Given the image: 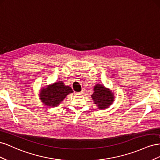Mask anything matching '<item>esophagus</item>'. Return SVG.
I'll return each mask as SVG.
<instances>
[{
  "label": "esophagus",
  "instance_id": "34e87169",
  "mask_svg": "<svg viewBox=\"0 0 160 160\" xmlns=\"http://www.w3.org/2000/svg\"><path fill=\"white\" fill-rule=\"evenodd\" d=\"M85 90L84 89H83V90H81V92H79V94H83V93H85Z\"/></svg>",
  "mask_w": 160,
  "mask_h": 160
}]
</instances>
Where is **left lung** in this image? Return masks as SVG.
Wrapping results in <instances>:
<instances>
[{"label":"left lung","mask_w":160,"mask_h":160,"mask_svg":"<svg viewBox=\"0 0 160 160\" xmlns=\"http://www.w3.org/2000/svg\"><path fill=\"white\" fill-rule=\"evenodd\" d=\"M91 98L94 101L95 104L101 109L108 108L113 101V94L111 91L105 88L102 85H95L94 88V93L92 94Z\"/></svg>","instance_id":"1"}]
</instances>
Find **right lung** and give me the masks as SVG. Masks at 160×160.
Segmentation results:
<instances>
[{
	"mask_svg": "<svg viewBox=\"0 0 160 160\" xmlns=\"http://www.w3.org/2000/svg\"><path fill=\"white\" fill-rule=\"evenodd\" d=\"M72 92L71 87L65 86L62 81H59L49 85L45 89H42L40 98L42 102L46 105L57 107L67 95Z\"/></svg>",
	"mask_w": 160,
	"mask_h": 160,
	"instance_id": "add662e5",
	"label": "right lung"
}]
</instances>
